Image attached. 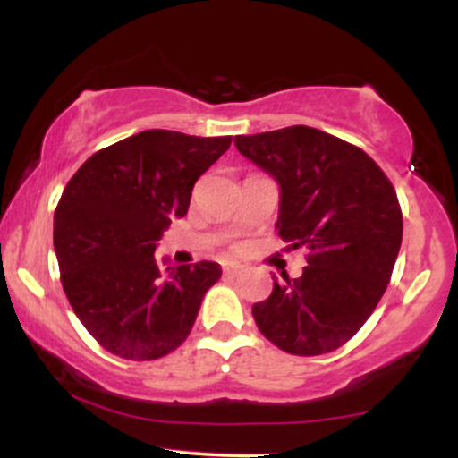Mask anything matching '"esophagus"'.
Listing matches in <instances>:
<instances>
[{
    "mask_svg": "<svg viewBox=\"0 0 458 458\" xmlns=\"http://www.w3.org/2000/svg\"><path fill=\"white\" fill-rule=\"evenodd\" d=\"M224 273H225V276L234 277V276H239V273H243V267H241V265H224Z\"/></svg>",
    "mask_w": 458,
    "mask_h": 458,
    "instance_id": "1",
    "label": "esophagus"
}]
</instances>
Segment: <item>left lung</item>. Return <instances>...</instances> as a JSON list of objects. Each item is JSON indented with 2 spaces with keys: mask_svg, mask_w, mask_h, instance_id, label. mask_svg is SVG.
<instances>
[{
  "mask_svg": "<svg viewBox=\"0 0 458 458\" xmlns=\"http://www.w3.org/2000/svg\"><path fill=\"white\" fill-rule=\"evenodd\" d=\"M245 159L280 187L276 230L306 247L297 280L254 303L265 338L293 355H323L353 338L386 293L403 241L396 191L364 150L312 127L236 135Z\"/></svg>",
  "mask_w": 458,
  "mask_h": 458,
  "instance_id": "1",
  "label": "left lung"
}]
</instances>
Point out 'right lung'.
I'll list each match as a JSON object with an SVG mask.
<instances>
[{
	"label": "right lung",
	"instance_id": "add662e5",
	"mask_svg": "<svg viewBox=\"0 0 458 458\" xmlns=\"http://www.w3.org/2000/svg\"><path fill=\"white\" fill-rule=\"evenodd\" d=\"M230 141L141 131L92 155L64 187L54 217L62 286L109 353L144 361L185 343L222 267L202 260L163 269L157 241L187 215L193 185Z\"/></svg>",
	"mask_w": 458,
	"mask_h": 458
}]
</instances>
